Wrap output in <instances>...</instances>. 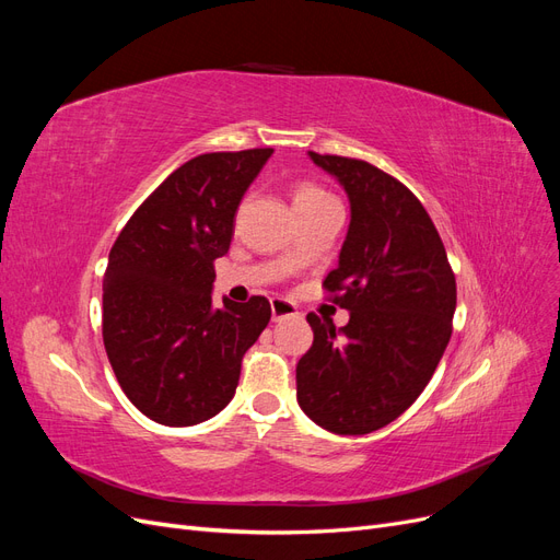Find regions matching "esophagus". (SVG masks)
Here are the masks:
<instances>
[{
	"label": "esophagus",
	"instance_id": "1",
	"mask_svg": "<svg viewBox=\"0 0 560 560\" xmlns=\"http://www.w3.org/2000/svg\"><path fill=\"white\" fill-rule=\"evenodd\" d=\"M270 315L273 319H284V317H292L296 315V306L292 301H284V299H270Z\"/></svg>",
	"mask_w": 560,
	"mask_h": 560
}]
</instances>
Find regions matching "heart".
Listing matches in <instances>:
<instances>
[{"label": "heart", "mask_w": 560, "mask_h": 560, "mask_svg": "<svg viewBox=\"0 0 560 560\" xmlns=\"http://www.w3.org/2000/svg\"><path fill=\"white\" fill-rule=\"evenodd\" d=\"M331 196L327 191H322L319 186L315 184H308V182H301L294 186V194H292V200H294V208H301V206H313V202H319V200H329Z\"/></svg>", "instance_id": "heart-1"}]
</instances>
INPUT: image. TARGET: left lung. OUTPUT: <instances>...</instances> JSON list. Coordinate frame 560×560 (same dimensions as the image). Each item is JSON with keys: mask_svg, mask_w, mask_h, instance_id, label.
Here are the masks:
<instances>
[{"mask_svg": "<svg viewBox=\"0 0 560 560\" xmlns=\"http://www.w3.org/2000/svg\"><path fill=\"white\" fill-rule=\"evenodd\" d=\"M343 186L350 226L322 282L348 325L308 313L313 346L296 364V399L334 434H369L399 418L430 383L453 331L455 276L422 202L358 159L315 154Z\"/></svg>", "mask_w": 560, "mask_h": 560, "instance_id": "1", "label": "left lung"}]
</instances>
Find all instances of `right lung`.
<instances>
[{"mask_svg":"<svg viewBox=\"0 0 560 560\" xmlns=\"http://www.w3.org/2000/svg\"><path fill=\"white\" fill-rule=\"evenodd\" d=\"M273 149L214 151L179 165L128 219L103 282V341L138 409L171 428L233 399L243 354L270 319L266 296L212 306L214 261L241 200Z\"/></svg>","mask_w":560,"mask_h":560,"instance_id":"add662e5","label":"right lung"}]
</instances>
